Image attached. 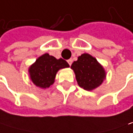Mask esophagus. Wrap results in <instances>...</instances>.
Listing matches in <instances>:
<instances>
[{
	"mask_svg": "<svg viewBox=\"0 0 133 133\" xmlns=\"http://www.w3.org/2000/svg\"><path fill=\"white\" fill-rule=\"evenodd\" d=\"M67 63H69V65L70 66L72 64V59H69V60H67Z\"/></svg>",
	"mask_w": 133,
	"mask_h": 133,
	"instance_id": "1",
	"label": "esophagus"
}]
</instances>
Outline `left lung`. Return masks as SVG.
<instances>
[{"label":"left lung","instance_id":"obj_1","mask_svg":"<svg viewBox=\"0 0 133 133\" xmlns=\"http://www.w3.org/2000/svg\"><path fill=\"white\" fill-rule=\"evenodd\" d=\"M75 74L78 86L87 91H92L98 88L106 78L105 70L96 58L88 54L78 56L70 66Z\"/></svg>","mask_w":133,"mask_h":133}]
</instances>
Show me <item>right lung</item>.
<instances>
[{
	"label": "right lung",
	"mask_w": 133,
	"mask_h": 133,
	"mask_svg": "<svg viewBox=\"0 0 133 133\" xmlns=\"http://www.w3.org/2000/svg\"><path fill=\"white\" fill-rule=\"evenodd\" d=\"M63 58L57 59L49 54H44L29 68V75L34 84L40 88H48L55 83L58 70L69 67Z\"/></svg>",
	"instance_id": "right-lung-1"
}]
</instances>
